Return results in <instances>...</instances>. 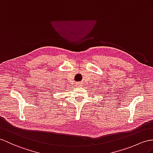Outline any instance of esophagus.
<instances>
[{
  "label": "esophagus",
  "instance_id": "34e87169",
  "mask_svg": "<svg viewBox=\"0 0 153 153\" xmlns=\"http://www.w3.org/2000/svg\"><path fill=\"white\" fill-rule=\"evenodd\" d=\"M81 82H78V83H76V86H77V87H81Z\"/></svg>",
  "mask_w": 153,
  "mask_h": 153
}]
</instances>
